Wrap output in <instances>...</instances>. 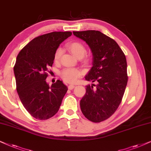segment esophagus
<instances>
[{
	"instance_id": "1",
	"label": "esophagus",
	"mask_w": 151,
	"mask_h": 151,
	"mask_svg": "<svg viewBox=\"0 0 151 151\" xmlns=\"http://www.w3.org/2000/svg\"><path fill=\"white\" fill-rule=\"evenodd\" d=\"M74 87H75V86L72 85V84H70V85L68 86V89H69V90H72Z\"/></svg>"
}]
</instances>
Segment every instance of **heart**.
<instances>
[{"label":"heart","mask_w":151,"mask_h":151,"mask_svg":"<svg viewBox=\"0 0 151 151\" xmlns=\"http://www.w3.org/2000/svg\"><path fill=\"white\" fill-rule=\"evenodd\" d=\"M67 47L72 55L75 57H77V59H79V58L81 59V58L83 57L86 53V47H84L83 44L79 43V42H71V43L68 44ZM61 54L62 50L61 48H58L56 50L55 57H54L55 62L59 61ZM61 75L65 81L68 82V83H74L77 81L79 78L81 77V72L79 70L76 69V68H65L61 72Z\"/></svg>","instance_id":"obj_1"}]
</instances>
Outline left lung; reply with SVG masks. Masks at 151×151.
Wrapping results in <instances>:
<instances>
[{
	"label": "left lung",
	"mask_w": 151,
	"mask_h": 151,
	"mask_svg": "<svg viewBox=\"0 0 151 151\" xmlns=\"http://www.w3.org/2000/svg\"><path fill=\"white\" fill-rule=\"evenodd\" d=\"M85 41L92 55V66L86 81V93L80 101L83 115L93 122L109 118L121 103L127 85V63L124 52L115 41L96 30L73 32Z\"/></svg>",
	"instance_id": "obj_1"
}]
</instances>
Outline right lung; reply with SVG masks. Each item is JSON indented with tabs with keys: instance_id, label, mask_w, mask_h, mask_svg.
<instances>
[{
	"instance_id": "add662e5",
	"label": "right lung",
	"mask_w": 151,
	"mask_h": 151,
	"mask_svg": "<svg viewBox=\"0 0 151 151\" xmlns=\"http://www.w3.org/2000/svg\"><path fill=\"white\" fill-rule=\"evenodd\" d=\"M71 35V32H53L39 36L17 56L14 72L18 94L25 109L36 119L45 120L55 115L67 92V86L60 80L50 86L45 79L56 50Z\"/></svg>"
}]
</instances>
